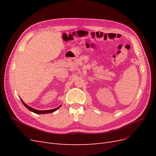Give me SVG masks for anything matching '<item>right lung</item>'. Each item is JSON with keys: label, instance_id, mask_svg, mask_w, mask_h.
I'll use <instances>...</instances> for the list:
<instances>
[{"label": "right lung", "instance_id": "1", "mask_svg": "<svg viewBox=\"0 0 156 156\" xmlns=\"http://www.w3.org/2000/svg\"><path fill=\"white\" fill-rule=\"evenodd\" d=\"M21 101H22V103H23V105H24L28 109H29V111H32V112H34V113H36V114H47V113H51V112H55V111H56V110L57 109H58V108H60V107H61V105L60 106H59V107H58L57 108H54V109H51V110H47V111H38V110H36V109H34V108H32V107H29V106H28L27 105H26L25 103L23 102L22 100H21Z\"/></svg>", "mask_w": 156, "mask_h": 156}]
</instances>
